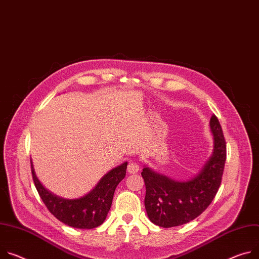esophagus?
Masks as SVG:
<instances>
[{"mask_svg": "<svg viewBox=\"0 0 259 259\" xmlns=\"http://www.w3.org/2000/svg\"><path fill=\"white\" fill-rule=\"evenodd\" d=\"M127 170H128V172L129 174H136V172H138V170H139V166H138V164L136 163V162H130L129 164H128V167H127Z\"/></svg>", "mask_w": 259, "mask_h": 259, "instance_id": "esophagus-1", "label": "esophagus"}]
</instances>
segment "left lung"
I'll list each match as a JSON object with an SVG mask.
<instances>
[{
	"mask_svg": "<svg viewBox=\"0 0 259 259\" xmlns=\"http://www.w3.org/2000/svg\"><path fill=\"white\" fill-rule=\"evenodd\" d=\"M209 128L214 150L202 170L187 182H177L149 167L143 169L145 206L149 219L164 228L186 224L198 217L215 198L223 176L226 143L219 120L211 115Z\"/></svg>",
	"mask_w": 259,
	"mask_h": 259,
	"instance_id": "obj_1",
	"label": "left lung"
}]
</instances>
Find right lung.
<instances>
[{
    "mask_svg": "<svg viewBox=\"0 0 259 259\" xmlns=\"http://www.w3.org/2000/svg\"><path fill=\"white\" fill-rule=\"evenodd\" d=\"M127 162L107 172L94 189L77 199H64L48 191L31 168L36 189L51 213L64 224L74 228L92 229L101 225L111 206L116 186L125 178Z\"/></svg>",
    "mask_w": 259,
    "mask_h": 259,
    "instance_id": "add662e5",
    "label": "right lung"
}]
</instances>
